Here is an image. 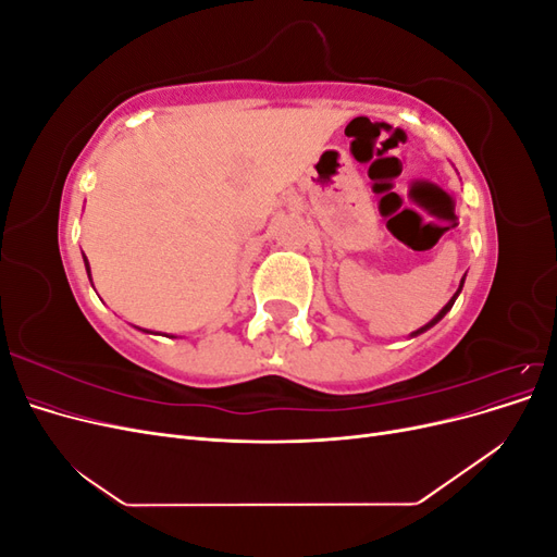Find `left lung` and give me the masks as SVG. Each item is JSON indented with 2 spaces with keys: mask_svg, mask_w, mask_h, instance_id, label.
Here are the masks:
<instances>
[{
  "mask_svg": "<svg viewBox=\"0 0 557 557\" xmlns=\"http://www.w3.org/2000/svg\"><path fill=\"white\" fill-rule=\"evenodd\" d=\"M465 276H467V274H465ZM465 276H462V281H460V288H458V290H455V295H453V297L448 299V305H446V307H444V309H442L440 313H436V315H434V318L430 320V323H428V325H423V327H420V330L411 332V336H418V334H423V332H428L430 327H434L436 323H440V320H442V318H444V315H446V313H448V311L453 309V305H455V299H458V295L462 293V285H465Z\"/></svg>",
  "mask_w": 557,
  "mask_h": 557,
  "instance_id": "8db88e82",
  "label": "left lung"
}]
</instances>
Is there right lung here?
Wrapping results in <instances>:
<instances>
[{
  "label": "right lung",
  "instance_id": "right-lung-1",
  "mask_svg": "<svg viewBox=\"0 0 557 557\" xmlns=\"http://www.w3.org/2000/svg\"><path fill=\"white\" fill-rule=\"evenodd\" d=\"M83 262H86V272H88V278H90V264H88L86 256H83ZM141 332H148V330H141Z\"/></svg>",
  "mask_w": 557,
  "mask_h": 557
}]
</instances>
